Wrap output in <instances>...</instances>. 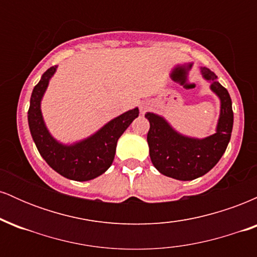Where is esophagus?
<instances>
[{"mask_svg": "<svg viewBox=\"0 0 257 257\" xmlns=\"http://www.w3.org/2000/svg\"><path fill=\"white\" fill-rule=\"evenodd\" d=\"M150 110V105L147 104V102H143V104L140 105V111L141 113H145V112H147Z\"/></svg>", "mask_w": 257, "mask_h": 257, "instance_id": "obj_1", "label": "esophagus"}]
</instances>
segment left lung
Listing matches in <instances>:
<instances>
[{"mask_svg":"<svg viewBox=\"0 0 257 257\" xmlns=\"http://www.w3.org/2000/svg\"><path fill=\"white\" fill-rule=\"evenodd\" d=\"M202 73L208 81H213L211 90L221 100V113L216 133L202 140L180 135L157 114L147 112L150 122L147 143L150 157L156 169L169 178L193 180L204 175L220 161L229 143L233 126L232 100L228 91L216 81V75L206 67Z\"/></svg>","mask_w":257,"mask_h":257,"instance_id":"obj_1","label":"left lung"}]
</instances>
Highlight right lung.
<instances>
[{
	"label": "right lung",
	"mask_w": 257,
	"mask_h": 257,
	"mask_svg": "<svg viewBox=\"0 0 257 257\" xmlns=\"http://www.w3.org/2000/svg\"><path fill=\"white\" fill-rule=\"evenodd\" d=\"M55 70L57 66L49 67L32 90L28 112L29 126L38 152L49 167L64 178L75 181H87L101 175L110 168L116 153L117 141L139 116V108L125 112L112 119L96 134L81 143L72 146L61 145L47 131L40 107L41 99Z\"/></svg>",
	"instance_id": "obj_1"
}]
</instances>
